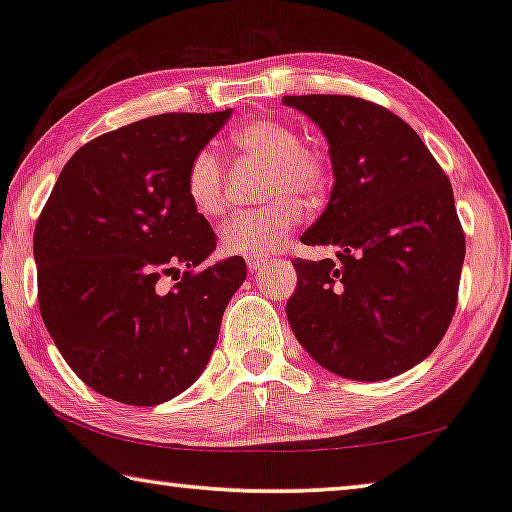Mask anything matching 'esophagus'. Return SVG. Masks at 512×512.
Instances as JSON below:
<instances>
[{
  "label": "esophagus",
  "instance_id": "1",
  "mask_svg": "<svg viewBox=\"0 0 512 512\" xmlns=\"http://www.w3.org/2000/svg\"><path fill=\"white\" fill-rule=\"evenodd\" d=\"M246 264H248V269H250V273H259L264 269L266 264H269V257H257V255H250V257H246Z\"/></svg>",
  "mask_w": 512,
  "mask_h": 512
}]
</instances>
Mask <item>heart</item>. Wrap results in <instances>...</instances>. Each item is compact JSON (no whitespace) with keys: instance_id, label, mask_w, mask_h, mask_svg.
<instances>
[{"instance_id":"b5f03b06","label":"heart","mask_w":512,"mask_h":512,"mask_svg":"<svg viewBox=\"0 0 512 512\" xmlns=\"http://www.w3.org/2000/svg\"><path fill=\"white\" fill-rule=\"evenodd\" d=\"M236 154L266 163L262 197L269 204L236 213L220 230V246L230 255H271L303 220L301 197H319L329 188L331 165L324 149L303 142L289 121L257 117L232 133ZM186 197L200 216L216 218L225 211V172L211 149L188 160L183 177Z\"/></svg>"}]
</instances>
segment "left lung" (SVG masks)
Returning <instances> with one entry per match:
<instances>
[{"label": "left lung", "mask_w": 512, "mask_h": 512, "mask_svg": "<svg viewBox=\"0 0 512 512\" xmlns=\"http://www.w3.org/2000/svg\"><path fill=\"white\" fill-rule=\"evenodd\" d=\"M331 149L329 207L301 236L335 257L294 259L287 317L335 375L379 381L434 352L457 308L464 230L453 186L407 121L365 98L285 96Z\"/></svg>", "instance_id": "1"}]
</instances>
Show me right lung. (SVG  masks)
Masks as SVG:
<instances>
[{"mask_svg":"<svg viewBox=\"0 0 512 512\" xmlns=\"http://www.w3.org/2000/svg\"><path fill=\"white\" fill-rule=\"evenodd\" d=\"M230 114L167 112L94 137L64 165L36 220L45 329L105 398L154 407L186 391L246 280L243 257L200 269L218 236L183 190L188 160ZM163 275L180 280L165 295Z\"/></svg>","mask_w":512,"mask_h":512,"instance_id":"right-lung-1","label":"right lung"}]
</instances>
